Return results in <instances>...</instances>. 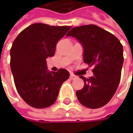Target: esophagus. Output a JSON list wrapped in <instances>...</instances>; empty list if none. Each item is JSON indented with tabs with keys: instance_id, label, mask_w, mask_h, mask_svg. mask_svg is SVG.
Segmentation results:
<instances>
[{
	"instance_id": "obj_1",
	"label": "esophagus",
	"mask_w": 133,
	"mask_h": 133,
	"mask_svg": "<svg viewBox=\"0 0 133 133\" xmlns=\"http://www.w3.org/2000/svg\"><path fill=\"white\" fill-rule=\"evenodd\" d=\"M76 78H77V76H76V75H73V74H71V75H70V78H71V80L75 79Z\"/></svg>"
}]
</instances>
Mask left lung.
Returning a JSON list of instances; mask_svg holds the SVG:
<instances>
[{
	"label": "left lung",
	"instance_id": "obj_1",
	"mask_svg": "<svg viewBox=\"0 0 133 133\" xmlns=\"http://www.w3.org/2000/svg\"><path fill=\"white\" fill-rule=\"evenodd\" d=\"M79 41L83 48V61L94 66L93 76L84 80L82 89L76 92L79 102L98 109L106 105L119 86L123 65V48L119 39L94 24L72 28L66 35Z\"/></svg>",
	"mask_w": 133,
	"mask_h": 133
}]
</instances>
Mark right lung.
<instances>
[{
	"label": "right lung",
	"mask_w": 133,
	"mask_h": 133,
	"mask_svg": "<svg viewBox=\"0 0 133 133\" xmlns=\"http://www.w3.org/2000/svg\"><path fill=\"white\" fill-rule=\"evenodd\" d=\"M70 26L35 23L23 30L11 48V69L17 92L29 105L44 109L53 105L62 83L69 77L66 69L48 70L46 59L55 55L56 44Z\"/></svg>",
	"instance_id": "obj_1"
}]
</instances>
